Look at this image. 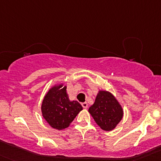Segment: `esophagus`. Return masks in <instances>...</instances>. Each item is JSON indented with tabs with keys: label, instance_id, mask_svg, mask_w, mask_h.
I'll use <instances>...</instances> for the list:
<instances>
[{
	"label": "esophagus",
	"instance_id": "esophagus-1",
	"mask_svg": "<svg viewBox=\"0 0 161 161\" xmlns=\"http://www.w3.org/2000/svg\"><path fill=\"white\" fill-rule=\"evenodd\" d=\"M82 108H85V109H86V108H88V103H87L86 102H84V103H82Z\"/></svg>",
	"mask_w": 161,
	"mask_h": 161
}]
</instances>
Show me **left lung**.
Instances as JSON below:
<instances>
[{
    "instance_id": "left-lung-1",
    "label": "left lung",
    "mask_w": 161,
    "mask_h": 161,
    "mask_svg": "<svg viewBox=\"0 0 161 161\" xmlns=\"http://www.w3.org/2000/svg\"><path fill=\"white\" fill-rule=\"evenodd\" d=\"M89 112L97 125L104 131L115 129L123 118L122 107L111 92L100 90Z\"/></svg>"
}]
</instances>
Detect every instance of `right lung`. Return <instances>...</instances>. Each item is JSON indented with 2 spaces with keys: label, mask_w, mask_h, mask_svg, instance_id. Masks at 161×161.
Masks as SVG:
<instances>
[{
  "label": "right lung",
  "mask_w": 161,
  "mask_h": 161,
  "mask_svg": "<svg viewBox=\"0 0 161 161\" xmlns=\"http://www.w3.org/2000/svg\"><path fill=\"white\" fill-rule=\"evenodd\" d=\"M67 86L54 85L48 90L41 105L42 115L53 129L62 130L70 125L82 107L76 100L69 98Z\"/></svg>",
  "instance_id": "right-lung-1"
}]
</instances>
